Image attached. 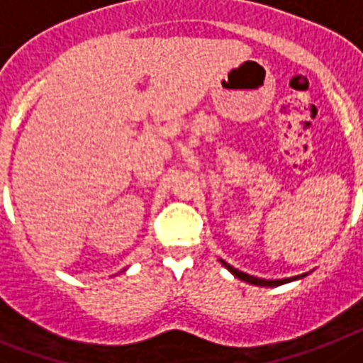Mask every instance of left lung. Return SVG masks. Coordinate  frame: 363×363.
<instances>
[{
	"label": "left lung",
	"instance_id": "left-lung-1",
	"mask_svg": "<svg viewBox=\"0 0 363 363\" xmlns=\"http://www.w3.org/2000/svg\"><path fill=\"white\" fill-rule=\"evenodd\" d=\"M220 263H223V267H225V269H228L230 272L234 274L235 277H239L241 281H247V283H250V285H257V286H279V285H283V283L294 281V279H301V277L307 276V274H301V276L285 277V279H263V277H256V276H250V274L241 272V270L234 269V267H230V264L225 263L223 259H220Z\"/></svg>",
	"mask_w": 363,
	"mask_h": 363
}]
</instances>
